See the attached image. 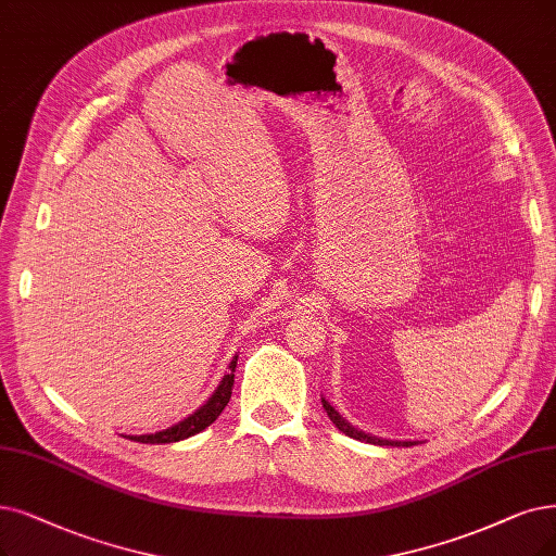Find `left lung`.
<instances>
[{"mask_svg":"<svg viewBox=\"0 0 556 556\" xmlns=\"http://www.w3.org/2000/svg\"><path fill=\"white\" fill-rule=\"evenodd\" d=\"M321 404L330 417L332 425H336L342 433H346L349 438H355V440H363V442H369V445H381V447H410V445H417V442H410V440H383V438H376L371 433H365V431H358L353 425H349V421L332 408L326 399H321Z\"/></svg>","mask_w":556,"mask_h":556,"instance_id":"obj_1","label":"left lung"}]
</instances>
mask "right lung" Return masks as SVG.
Returning a JSON list of instances; mask_svg holds the SVG:
<instances>
[{"label": "right lung", "mask_w": 556, "mask_h": 556, "mask_svg": "<svg viewBox=\"0 0 556 556\" xmlns=\"http://www.w3.org/2000/svg\"><path fill=\"white\" fill-rule=\"evenodd\" d=\"M235 367H237V355L230 361L228 374L220 379L218 388L214 390V394L207 399V402L198 408L193 415H189L187 419L177 421L175 427H168L164 431L157 433H148V435H125L135 442H143V445H166V442H177V440H185L189 435L201 433L203 429H207L212 421L224 413V408L228 406L230 396H232V386H235Z\"/></svg>", "instance_id": "right-lung-1"}]
</instances>
